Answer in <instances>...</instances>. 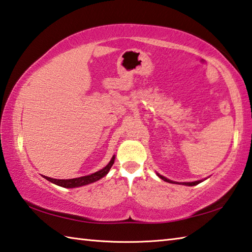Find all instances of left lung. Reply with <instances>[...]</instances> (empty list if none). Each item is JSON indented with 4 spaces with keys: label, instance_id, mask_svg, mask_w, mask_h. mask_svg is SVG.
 Wrapping results in <instances>:
<instances>
[{
    "label": "left lung",
    "instance_id": "obj_1",
    "mask_svg": "<svg viewBox=\"0 0 252 252\" xmlns=\"http://www.w3.org/2000/svg\"><path fill=\"white\" fill-rule=\"evenodd\" d=\"M158 176H159V177L162 179V180H164V181H167V182H170V183H178V182H174V181L169 180V179L164 178V177H162V176H160V174H158ZM200 182H201V181H194V182H183L182 185H186V186H195V185H199Z\"/></svg>",
    "mask_w": 252,
    "mask_h": 252
}]
</instances>
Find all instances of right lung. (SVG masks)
Instances as JSON below:
<instances>
[{"instance_id":"add662e5","label":"right lung","mask_w":252,"mask_h":252,"mask_svg":"<svg viewBox=\"0 0 252 252\" xmlns=\"http://www.w3.org/2000/svg\"><path fill=\"white\" fill-rule=\"evenodd\" d=\"M114 163V157L111 159V161L108 163L106 167H104L100 171H97L95 173H92L90 176H85V177H80V178H75V179H67V180H60V179H52L49 177H44L46 180H49L50 182L54 183V185L63 187V188H75V187H81V186H85L89 185V183L95 182L97 180H100L101 178H103L106 173L109 172V170L112 167V164Z\"/></svg>"}]
</instances>
